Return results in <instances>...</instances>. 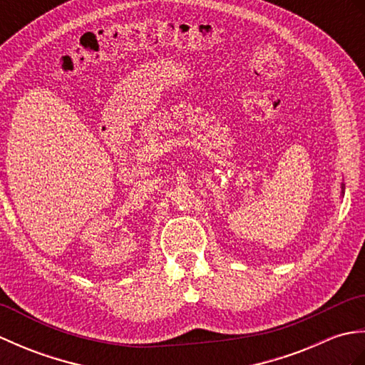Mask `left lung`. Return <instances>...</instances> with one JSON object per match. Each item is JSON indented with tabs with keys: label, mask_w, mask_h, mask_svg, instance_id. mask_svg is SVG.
Here are the masks:
<instances>
[{
	"label": "left lung",
	"mask_w": 365,
	"mask_h": 365,
	"mask_svg": "<svg viewBox=\"0 0 365 365\" xmlns=\"http://www.w3.org/2000/svg\"><path fill=\"white\" fill-rule=\"evenodd\" d=\"M344 190H345V188H344V183H342V195H344Z\"/></svg>",
	"instance_id": "left-lung-1"
}]
</instances>
